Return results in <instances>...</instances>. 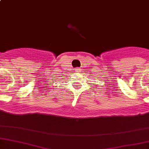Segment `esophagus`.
<instances>
[{
    "mask_svg": "<svg viewBox=\"0 0 149 149\" xmlns=\"http://www.w3.org/2000/svg\"><path fill=\"white\" fill-rule=\"evenodd\" d=\"M75 70H76V72H78V73H79V72L81 71V69H80V68H77L75 69Z\"/></svg>",
    "mask_w": 149,
    "mask_h": 149,
    "instance_id": "1",
    "label": "esophagus"
}]
</instances>
